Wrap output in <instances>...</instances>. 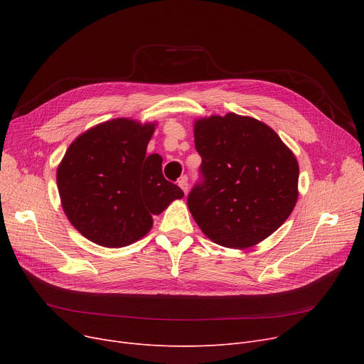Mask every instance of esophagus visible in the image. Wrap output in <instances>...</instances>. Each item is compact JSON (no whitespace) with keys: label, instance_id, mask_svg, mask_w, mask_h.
I'll return each mask as SVG.
<instances>
[{"label":"esophagus","instance_id":"esophagus-1","mask_svg":"<svg viewBox=\"0 0 364 364\" xmlns=\"http://www.w3.org/2000/svg\"><path fill=\"white\" fill-rule=\"evenodd\" d=\"M178 186L181 187V190L184 192V195H187V192H188V181H187V178H186V177H183V178H180V180H178Z\"/></svg>","mask_w":364,"mask_h":364}]
</instances>
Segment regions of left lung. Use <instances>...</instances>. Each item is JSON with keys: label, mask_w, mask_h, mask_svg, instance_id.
I'll return each mask as SVG.
<instances>
[{"label": "left lung", "mask_w": 364, "mask_h": 364, "mask_svg": "<svg viewBox=\"0 0 364 364\" xmlns=\"http://www.w3.org/2000/svg\"><path fill=\"white\" fill-rule=\"evenodd\" d=\"M202 158L187 206L205 236L246 250L274 233L298 200L299 166L292 150L264 122L227 113L195 122Z\"/></svg>", "instance_id": "obj_1"}]
</instances>
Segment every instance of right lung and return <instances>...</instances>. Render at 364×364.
Listing matches in <instances>:
<instances>
[{
    "mask_svg": "<svg viewBox=\"0 0 364 364\" xmlns=\"http://www.w3.org/2000/svg\"><path fill=\"white\" fill-rule=\"evenodd\" d=\"M156 124L118 118L75 139L57 168V188L70 224L88 240L122 247L146 236L183 190L165 180L162 156L146 155Z\"/></svg>",
    "mask_w": 364,
    "mask_h": 364,
    "instance_id": "add662e5",
    "label": "right lung"
}]
</instances>
